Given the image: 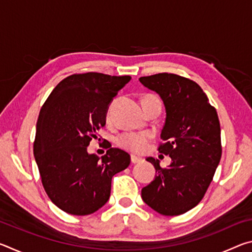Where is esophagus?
I'll return each instance as SVG.
<instances>
[{
    "instance_id": "obj_1",
    "label": "esophagus",
    "mask_w": 252,
    "mask_h": 252,
    "mask_svg": "<svg viewBox=\"0 0 252 252\" xmlns=\"http://www.w3.org/2000/svg\"><path fill=\"white\" fill-rule=\"evenodd\" d=\"M141 161H142V159H140V158H136L134 156H131V163L135 164V163H139V162H141Z\"/></svg>"
}]
</instances>
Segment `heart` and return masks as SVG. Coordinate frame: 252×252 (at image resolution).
<instances>
[{
    "label": "heart",
    "instance_id": "b5f03b06",
    "mask_svg": "<svg viewBox=\"0 0 252 252\" xmlns=\"http://www.w3.org/2000/svg\"><path fill=\"white\" fill-rule=\"evenodd\" d=\"M156 97L155 95H147L144 99H151ZM143 99V100H144ZM152 138L151 133L149 132H126L119 136H117L116 143L122 149L130 151L132 153H142L146 151L148 147V142Z\"/></svg>",
    "mask_w": 252,
    "mask_h": 252
}]
</instances>
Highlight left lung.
<instances>
[{
	"label": "left lung",
	"mask_w": 252,
	"mask_h": 252,
	"mask_svg": "<svg viewBox=\"0 0 252 252\" xmlns=\"http://www.w3.org/2000/svg\"><path fill=\"white\" fill-rule=\"evenodd\" d=\"M144 87L163 101L165 122L159 152L171 158L168 168L149 157L156 169L155 180L141 197L163 216H179L201 201L221 159L220 122L216 109L199 84L172 73L140 78Z\"/></svg>",
	"instance_id": "obj_1"
}]
</instances>
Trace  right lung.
Segmentation results:
<instances>
[{"mask_svg": "<svg viewBox=\"0 0 252 252\" xmlns=\"http://www.w3.org/2000/svg\"><path fill=\"white\" fill-rule=\"evenodd\" d=\"M131 76L96 72L73 74L53 89L41 108L33 152L42 185L55 206L74 216L108 202L112 177L130 164V155L110 148L101 159L88 152L105 126L109 104Z\"/></svg>", "mask_w": 252, "mask_h": 252, "instance_id": "obj_1", "label": "right lung"}]
</instances>
